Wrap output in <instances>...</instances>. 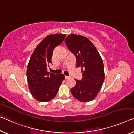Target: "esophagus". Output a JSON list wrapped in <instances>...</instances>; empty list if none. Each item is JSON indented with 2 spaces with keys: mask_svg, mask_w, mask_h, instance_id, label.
Wrapping results in <instances>:
<instances>
[{
  "mask_svg": "<svg viewBox=\"0 0 134 134\" xmlns=\"http://www.w3.org/2000/svg\"><path fill=\"white\" fill-rule=\"evenodd\" d=\"M69 77H68V76H65V79L66 80V79H69Z\"/></svg>",
  "mask_w": 134,
  "mask_h": 134,
  "instance_id": "obj_1",
  "label": "esophagus"
}]
</instances>
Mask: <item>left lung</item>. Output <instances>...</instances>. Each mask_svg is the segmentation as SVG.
I'll return each instance as SVG.
<instances>
[{"label": "left lung", "mask_w": 134, "mask_h": 134, "mask_svg": "<svg viewBox=\"0 0 134 134\" xmlns=\"http://www.w3.org/2000/svg\"><path fill=\"white\" fill-rule=\"evenodd\" d=\"M66 45L77 60V67H81L83 78L75 79L71 88L74 97L81 102H88L97 96L105 79L104 63L94 45L86 37L72 34L65 39Z\"/></svg>", "instance_id": "1"}]
</instances>
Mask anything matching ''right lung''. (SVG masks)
<instances>
[{
    "instance_id": "1",
    "label": "right lung",
    "mask_w": 134,
    "mask_h": 134,
    "mask_svg": "<svg viewBox=\"0 0 134 134\" xmlns=\"http://www.w3.org/2000/svg\"><path fill=\"white\" fill-rule=\"evenodd\" d=\"M65 36L62 34L46 36L30 57L27 68V79L32 96L38 101L47 102L54 98L65 79L63 74L48 72L47 68L52 63L54 48L63 42Z\"/></svg>"
}]
</instances>
